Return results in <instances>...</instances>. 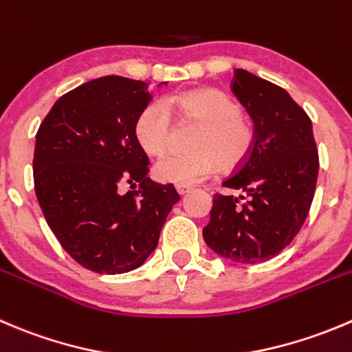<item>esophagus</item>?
Masks as SVG:
<instances>
[{
	"label": "esophagus",
	"instance_id": "34e87169",
	"mask_svg": "<svg viewBox=\"0 0 352 352\" xmlns=\"http://www.w3.org/2000/svg\"><path fill=\"white\" fill-rule=\"evenodd\" d=\"M175 189H177V192H179L180 196H182V194L189 192V190H190V187H189V186H180V184H177V186H175Z\"/></svg>",
	"mask_w": 352,
	"mask_h": 352
}]
</instances>
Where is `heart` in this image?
<instances>
[{
	"mask_svg": "<svg viewBox=\"0 0 352 352\" xmlns=\"http://www.w3.org/2000/svg\"><path fill=\"white\" fill-rule=\"evenodd\" d=\"M196 122L199 129L190 141V153H177L160 160L155 173L163 182L192 186L217 170L235 168L251 153L254 127L241 113L237 101L220 89H194L165 101H151L141 108L134 122V138L148 155L166 153L172 139V115Z\"/></svg>",
	"mask_w": 352,
	"mask_h": 352,
	"instance_id": "b5f03b06",
	"label": "heart"
}]
</instances>
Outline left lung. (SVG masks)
Returning a JSON list of instances; mask_svg holds the SVG:
<instances>
[{
	"label": "left lung",
	"mask_w": 352,
	"mask_h": 352,
	"mask_svg": "<svg viewBox=\"0 0 352 352\" xmlns=\"http://www.w3.org/2000/svg\"><path fill=\"white\" fill-rule=\"evenodd\" d=\"M232 91L254 122V144L221 182L244 194H214L203 237L223 258L261 263L287 248L305 225L318 179V148L308 113L287 91L241 68Z\"/></svg>",
	"instance_id": "8db88e82"
}]
</instances>
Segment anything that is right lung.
Instances as JSON below:
<instances>
[{
    "mask_svg": "<svg viewBox=\"0 0 352 352\" xmlns=\"http://www.w3.org/2000/svg\"><path fill=\"white\" fill-rule=\"evenodd\" d=\"M148 101L146 82L94 78L63 94L36 134L34 189L44 218L61 248L96 274L142 265L180 199L172 184L149 179L148 155L134 138ZM124 183L133 190L124 193Z\"/></svg>",
    "mask_w": 352,
    "mask_h": 352,
    "instance_id": "add662e5",
    "label": "right lung"
}]
</instances>
